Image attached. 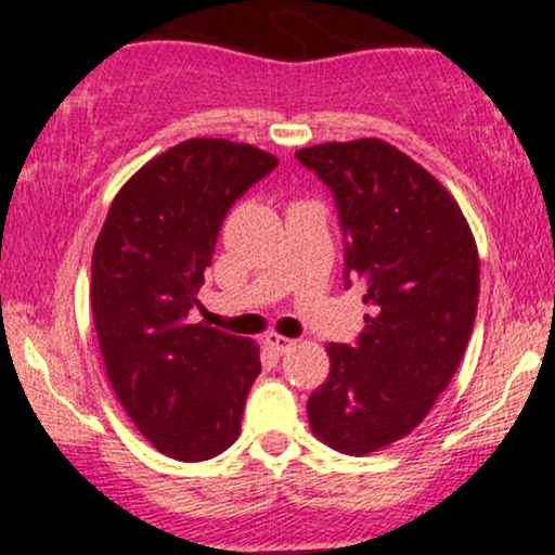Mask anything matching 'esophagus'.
<instances>
[{
    "label": "esophagus",
    "instance_id": "1",
    "mask_svg": "<svg viewBox=\"0 0 555 555\" xmlns=\"http://www.w3.org/2000/svg\"><path fill=\"white\" fill-rule=\"evenodd\" d=\"M264 341H267V347H270V350L275 352V354H283V352H288L291 347L296 345V341L288 339V337H283V334H278V332H270V334H267Z\"/></svg>",
    "mask_w": 555,
    "mask_h": 555
}]
</instances>
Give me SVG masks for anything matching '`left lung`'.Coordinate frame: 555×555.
I'll list each match as a JSON object with an SVG mask.
<instances>
[{
  "label": "left lung",
  "mask_w": 555,
  "mask_h": 555,
  "mask_svg": "<svg viewBox=\"0 0 555 555\" xmlns=\"http://www.w3.org/2000/svg\"><path fill=\"white\" fill-rule=\"evenodd\" d=\"M296 156L332 188L347 278L371 306L358 345H326L330 378L311 393L309 424L360 457L420 427L453 380L476 321V238L442 182L388 141H330Z\"/></svg>",
  "instance_id": "left-lung-1"
}]
</instances>
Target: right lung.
<instances>
[{"mask_svg":"<svg viewBox=\"0 0 555 555\" xmlns=\"http://www.w3.org/2000/svg\"><path fill=\"white\" fill-rule=\"evenodd\" d=\"M275 167L251 143H177L122 184L94 242L89 298L107 378L135 429L175 461L236 442L262 371L255 339L188 317L225 214Z\"/></svg>","mask_w":555,"mask_h":555,"instance_id":"right-lung-1","label":"right lung"}]
</instances>
